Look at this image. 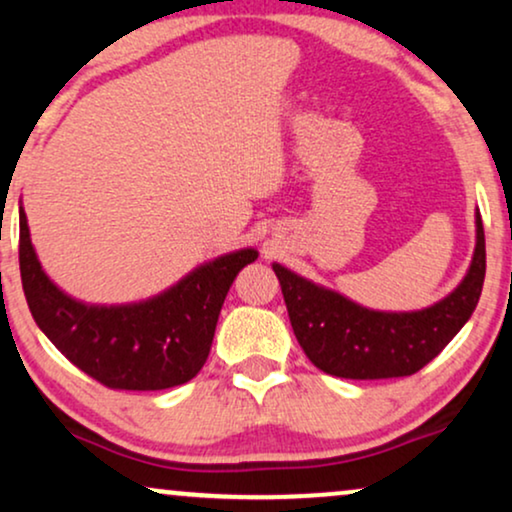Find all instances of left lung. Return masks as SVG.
I'll return each instance as SVG.
<instances>
[{
  "label": "left lung",
  "instance_id": "obj_1",
  "mask_svg": "<svg viewBox=\"0 0 512 512\" xmlns=\"http://www.w3.org/2000/svg\"><path fill=\"white\" fill-rule=\"evenodd\" d=\"M271 267L281 283L295 338L316 368L349 380L401 378L430 364L475 312L487 271L482 217L475 212V252L463 281L418 312L361 307L283 264Z\"/></svg>",
  "mask_w": 512,
  "mask_h": 512
}]
</instances>
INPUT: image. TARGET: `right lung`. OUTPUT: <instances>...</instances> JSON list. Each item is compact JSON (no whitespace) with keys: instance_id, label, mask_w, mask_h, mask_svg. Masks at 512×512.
Listing matches in <instances>:
<instances>
[{"instance_id":"right-lung-1","label":"right lung","mask_w":512,"mask_h":512,"mask_svg":"<svg viewBox=\"0 0 512 512\" xmlns=\"http://www.w3.org/2000/svg\"><path fill=\"white\" fill-rule=\"evenodd\" d=\"M23 293L40 331L63 357L113 390H167L184 385L208 359L231 283L255 248L215 257L163 293L129 304H89L63 293L44 274L21 205Z\"/></svg>"}]
</instances>
